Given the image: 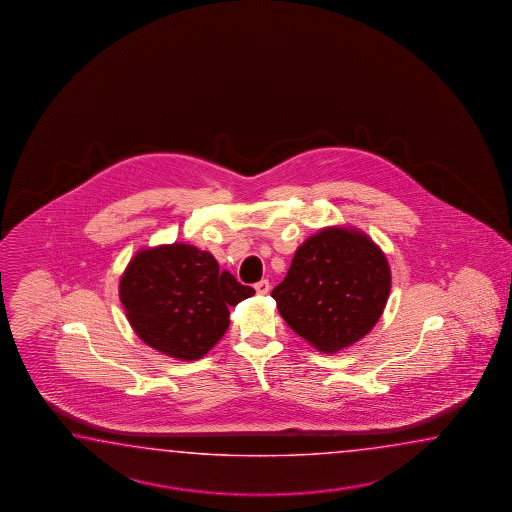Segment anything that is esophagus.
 Instances as JSON below:
<instances>
[{
    "label": "esophagus",
    "mask_w": 512,
    "mask_h": 512,
    "mask_svg": "<svg viewBox=\"0 0 512 512\" xmlns=\"http://www.w3.org/2000/svg\"><path fill=\"white\" fill-rule=\"evenodd\" d=\"M254 289H256V293L258 294H267L269 293V289H271V285H269L267 280H261V282L254 285Z\"/></svg>",
    "instance_id": "esophagus-1"
}]
</instances>
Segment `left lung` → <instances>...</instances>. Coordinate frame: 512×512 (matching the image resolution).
Listing matches in <instances>:
<instances>
[{"label": "left lung", "mask_w": 512, "mask_h": 512, "mask_svg": "<svg viewBox=\"0 0 512 512\" xmlns=\"http://www.w3.org/2000/svg\"><path fill=\"white\" fill-rule=\"evenodd\" d=\"M392 287L384 252L359 230H320L294 252L272 289L287 326L324 353L348 348L379 322Z\"/></svg>", "instance_id": "obj_1"}]
</instances>
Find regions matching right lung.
<instances>
[{
  "mask_svg": "<svg viewBox=\"0 0 512 512\" xmlns=\"http://www.w3.org/2000/svg\"><path fill=\"white\" fill-rule=\"evenodd\" d=\"M120 302L133 331L150 348L201 359L229 329V307L254 294L194 245L139 251L120 278Z\"/></svg>",
  "mask_w": 512,
  "mask_h": 512,
  "instance_id": "obj_1",
  "label": "right lung"
}]
</instances>
